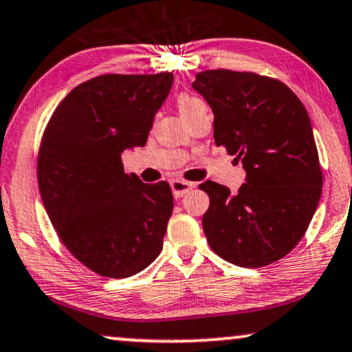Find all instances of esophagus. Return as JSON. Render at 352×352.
<instances>
[{
	"mask_svg": "<svg viewBox=\"0 0 352 352\" xmlns=\"http://www.w3.org/2000/svg\"><path fill=\"white\" fill-rule=\"evenodd\" d=\"M196 185L192 182H186V180H172L170 182V188H172V192H174V196L177 197H183L186 195L188 191L192 190Z\"/></svg>",
	"mask_w": 352,
	"mask_h": 352,
	"instance_id": "1",
	"label": "esophagus"
}]
</instances>
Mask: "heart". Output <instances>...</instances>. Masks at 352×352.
Segmentation results:
<instances>
[{
    "label": "heart",
    "mask_w": 352,
    "mask_h": 352,
    "mask_svg": "<svg viewBox=\"0 0 352 352\" xmlns=\"http://www.w3.org/2000/svg\"><path fill=\"white\" fill-rule=\"evenodd\" d=\"M177 105H178V110L182 113V116L185 118L186 121L195 115H197L199 111L209 110V108H207V103L202 100V98L191 96V94H186V92H183L178 96Z\"/></svg>",
    "instance_id": "b5f03b06"
}]
</instances>
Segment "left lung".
Listing matches in <instances>:
<instances>
[{
  "mask_svg": "<svg viewBox=\"0 0 352 352\" xmlns=\"http://www.w3.org/2000/svg\"><path fill=\"white\" fill-rule=\"evenodd\" d=\"M192 87L214 111L217 146L247 172L236 195L210 180L199 185L210 197L207 242L242 268L274 263L305 236L322 192L308 111L289 86L254 72L206 70Z\"/></svg>",
  "mask_w": 352,
  "mask_h": 352,
  "instance_id": "obj_1",
  "label": "left lung"
}]
</instances>
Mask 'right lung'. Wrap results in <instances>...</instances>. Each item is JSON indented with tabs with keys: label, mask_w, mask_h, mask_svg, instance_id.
Returning <instances> with one entry per match:
<instances>
[{
	"label": "right lung",
	"mask_w": 352,
	"mask_h": 352,
	"mask_svg": "<svg viewBox=\"0 0 352 352\" xmlns=\"http://www.w3.org/2000/svg\"><path fill=\"white\" fill-rule=\"evenodd\" d=\"M174 75H110L79 84L52 113L38 186L63 245L94 273L133 276L162 250L174 196L167 182L126 174L121 153L143 146Z\"/></svg>",
	"instance_id": "obj_1"
}]
</instances>
